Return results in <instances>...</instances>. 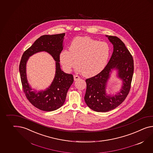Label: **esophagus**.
Wrapping results in <instances>:
<instances>
[{
  "label": "esophagus",
  "mask_w": 153,
  "mask_h": 153,
  "mask_svg": "<svg viewBox=\"0 0 153 153\" xmlns=\"http://www.w3.org/2000/svg\"><path fill=\"white\" fill-rule=\"evenodd\" d=\"M80 78V76H78V75H74V79L75 81L78 80H79Z\"/></svg>",
  "instance_id": "34e87169"
}]
</instances>
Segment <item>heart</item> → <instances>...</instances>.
I'll return each instance as SVG.
<instances>
[{
  "mask_svg": "<svg viewBox=\"0 0 153 153\" xmlns=\"http://www.w3.org/2000/svg\"><path fill=\"white\" fill-rule=\"evenodd\" d=\"M110 48L105 42H99L88 36H77L71 42L69 51L60 54L63 68L71 71L76 63L78 70L86 77L98 74L105 68L109 58Z\"/></svg>",
  "mask_w": 153,
  "mask_h": 153,
  "instance_id": "b5f03b06",
  "label": "heart"
}]
</instances>
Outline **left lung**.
<instances>
[{"mask_svg":"<svg viewBox=\"0 0 153 153\" xmlns=\"http://www.w3.org/2000/svg\"><path fill=\"white\" fill-rule=\"evenodd\" d=\"M113 45L114 51L109 62L99 74L86 79L84 100L90 109L97 112H106L114 109L125 100L129 93L134 73V60L124 43L117 36L106 35ZM117 69L118 76L123 83L122 89L113 96L105 94V84L109 73Z\"/></svg>","mask_w":153,"mask_h":153,"instance_id":"obj_1","label":"left lung"}]
</instances>
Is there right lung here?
Segmentation results:
<instances>
[{
  "label": "right lung",
  "mask_w": 153,
  "mask_h": 153,
  "mask_svg": "<svg viewBox=\"0 0 153 153\" xmlns=\"http://www.w3.org/2000/svg\"><path fill=\"white\" fill-rule=\"evenodd\" d=\"M65 33L41 36L31 47L24 52L19 64L21 82L24 93L29 102L36 108L45 111L58 109L65 101L68 90L74 81L73 75L66 74L60 67V54L63 51ZM47 51L56 62V71L53 82L46 91H32L26 79V64L29 56L39 51Z\"/></svg>",
  "instance_id": "obj_1"
}]
</instances>
